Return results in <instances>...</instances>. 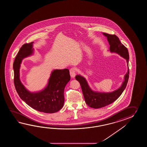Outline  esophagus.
Here are the masks:
<instances>
[{
	"instance_id": "obj_1",
	"label": "esophagus",
	"mask_w": 147,
	"mask_h": 147,
	"mask_svg": "<svg viewBox=\"0 0 147 147\" xmlns=\"http://www.w3.org/2000/svg\"><path fill=\"white\" fill-rule=\"evenodd\" d=\"M76 69L74 68H72L70 69V76H71V78H75L76 73Z\"/></svg>"
}]
</instances>
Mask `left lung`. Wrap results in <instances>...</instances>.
Segmentation results:
<instances>
[{"mask_svg":"<svg viewBox=\"0 0 147 147\" xmlns=\"http://www.w3.org/2000/svg\"><path fill=\"white\" fill-rule=\"evenodd\" d=\"M107 39L110 45L109 50L111 53L118 54L127 61L128 70L124 76L123 81L120 87L111 92H101L92 90L88 83L86 79L80 75L76 76L75 78L79 82L84 94V100L88 106L94 109H98L109 105L117 100L122 94L127 86L129 79V55L127 48L121 43L119 38L115 34L102 33Z\"/></svg>","mask_w":147,"mask_h":147,"instance_id":"left-lung-1","label":"left lung"}]
</instances>
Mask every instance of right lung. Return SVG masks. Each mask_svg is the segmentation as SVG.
<instances>
[{
  "instance_id": "1",
  "label": "right lung",
  "mask_w": 147,
  "mask_h": 147,
  "mask_svg": "<svg viewBox=\"0 0 147 147\" xmlns=\"http://www.w3.org/2000/svg\"><path fill=\"white\" fill-rule=\"evenodd\" d=\"M34 43L24 44L15 58L13 64L15 88L20 98L33 109L44 113H56L64 104V89L70 80L69 70L54 69L44 89L36 92L28 90L20 80V69L22 60L34 55Z\"/></svg>"
}]
</instances>
